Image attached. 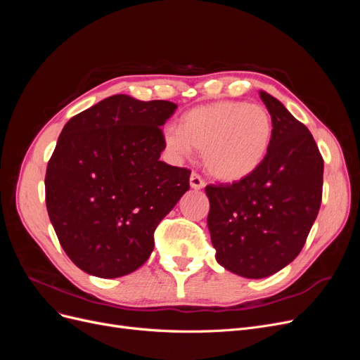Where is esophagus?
I'll use <instances>...</instances> for the list:
<instances>
[{"label":"esophagus","instance_id":"obj_1","mask_svg":"<svg viewBox=\"0 0 360 360\" xmlns=\"http://www.w3.org/2000/svg\"><path fill=\"white\" fill-rule=\"evenodd\" d=\"M191 188L192 189H202L204 186H205V183H204V180L201 179V176H200V174H197V172H192L191 174Z\"/></svg>","mask_w":360,"mask_h":360}]
</instances>
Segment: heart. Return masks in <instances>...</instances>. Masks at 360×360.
<instances>
[{"instance_id": "b5f03b06", "label": "heart", "mask_w": 360, "mask_h": 360, "mask_svg": "<svg viewBox=\"0 0 360 360\" xmlns=\"http://www.w3.org/2000/svg\"><path fill=\"white\" fill-rule=\"evenodd\" d=\"M167 148L179 156L202 150V163L212 177L238 181L255 172L267 158L274 139V118L258 103L219 101L192 108L181 129L165 130Z\"/></svg>"}]
</instances>
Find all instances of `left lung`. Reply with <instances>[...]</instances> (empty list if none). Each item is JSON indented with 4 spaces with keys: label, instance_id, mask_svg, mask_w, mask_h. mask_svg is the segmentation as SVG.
Returning a JSON list of instances; mask_svg holds the SVG:
<instances>
[{
    "label": "left lung",
    "instance_id": "1",
    "mask_svg": "<svg viewBox=\"0 0 360 360\" xmlns=\"http://www.w3.org/2000/svg\"><path fill=\"white\" fill-rule=\"evenodd\" d=\"M274 118L261 167L233 184H209L207 216L216 259L233 274L261 279L296 258L321 204L324 162L308 127L259 91Z\"/></svg>",
    "mask_w": 360,
    "mask_h": 360
}]
</instances>
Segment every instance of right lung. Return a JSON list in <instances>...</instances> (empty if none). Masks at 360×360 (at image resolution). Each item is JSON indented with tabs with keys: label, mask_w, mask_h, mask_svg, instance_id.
Segmentation results:
<instances>
[{
	"label": "right lung",
	"mask_w": 360,
	"mask_h": 360,
	"mask_svg": "<svg viewBox=\"0 0 360 360\" xmlns=\"http://www.w3.org/2000/svg\"><path fill=\"white\" fill-rule=\"evenodd\" d=\"M167 101L106 97L72 117L48 162L46 209L61 248L85 274L120 278L143 266L155 230L191 171L162 162Z\"/></svg>",
	"instance_id": "right-lung-1"
}]
</instances>
